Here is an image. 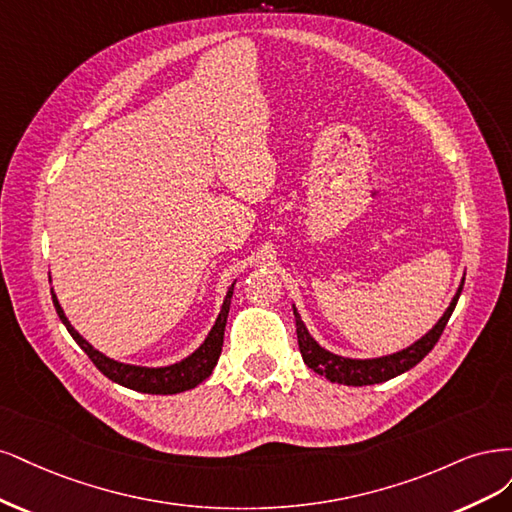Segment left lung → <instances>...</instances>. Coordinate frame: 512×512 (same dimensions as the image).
<instances>
[{"instance_id": "obj_1", "label": "left lung", "mask_w": 512, "mask_h": 512, "mask_svg": "<svg viewBox=\"0 0 512 512\" xmlns=\"http://www.w3.org/2000/svg\"><path fill=\"white\" fill-rule=\"evenodd\" d=\"M461 289H464V278H461V283L457 287V293L453 295L449 308L444 310V315L436 321V325L430 329V332H425L419 340H415L402 351H395V353L381 355V357H368V359L342 357V355L327 351L325 346H321L315 338L310 336L298 308H295V304H293L295 329H298V342H300V353H302L304 364L312 372L325 376L329 383L349 385V387L376 385V383L389 381V378L400 376V374L408 372L410 368H415L419 361L434 349V344L438 342L440 334L444 332V325L449 323V319L453 315L455 304L461 295Z\"/></svg>"}]
</instances>
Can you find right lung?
I'll use <instances>...</instances> for the list:
<instances>
[{
	"mask_svg": "<svg viewBox=\"0 0 512 512\" xmlns=\"http://www.w3.org/2000/svg\"><path fill=\"white\" fill-rule=\"evenodd\" d=\"M48 280H51V276H48ZM234 285H236V280L232 283V287L227 289L219 317H217V321H214L206 340L185 359H180V361H176V364H170V366H159V368L123 364V361H117V359L104 355L102 351H97L89 340H85L76 332L70 319L65 317V312H63L53 289H51V295H53V304H55L57 315H59L61 323L65 325V329H68L70 336L76 340L80 349L89 355V359L97 366V370H100L104 376H108L112 383L140 391V393L172 395V393L189 391L200 383H204L206 378L212 374L214 366H217L221 349H223V334H225V323H227V315H229V304H232Z\"/></svg>",
	"mask_w": 512,
	"mask_h": 512,
	"instance_id": "1",
	"label": "right lung"
}]
</instances>
